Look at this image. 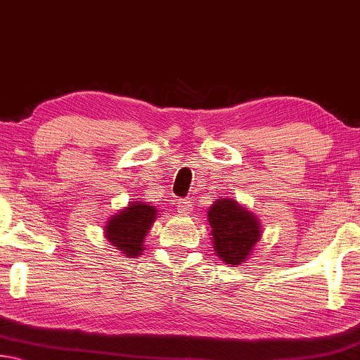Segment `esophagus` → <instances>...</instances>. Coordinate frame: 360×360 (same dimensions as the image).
Listing matches in <instances>:
<instances>
[{
	"mask_svg": "<svg viewBox=\"0 0 360 360\" xmlns=\"http://www.w3.org/2000/svg\"><path fill=\"white\" fill-rule=\"evenodd\" d=\"M179 212H181V214L193 212V199L191 198L179 199Z\"/></svg>",
	"mask_w": 360,
	"mask_h": 360,
	"instance_id": "1",
	"label": "esophagus"
}]
</instances>
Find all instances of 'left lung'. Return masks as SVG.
Here are the masks:
<instances>
[{
	"label": "left lung",
	"instance_id": "8db88e82",
	"mask_svg": "<svg viewBox=\"0 0 360 360\" xmlns=\"http://www.w3.org/2000/svg\"><path fill=\"white\" fill-rule=\"evenodd\" d=\"M207 222L212 229L215 254L225 264L238 265L245 261L261 238L256 215L230 198L217 199L209 207Z\"/></svg>",
	"mask_w": 360,
	"mask_h": 360
}]
</instances>
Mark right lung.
I'll return each instance as SVG.
<instances>
[{
    "instance_id": "add662e5",
    "label": "right lung",
    "mask_w": 360,
    "mask_h": 360,
    "mask_svg": "<svg viewBox=\"0 0 360 360\" xmlns=\"http://www.w3.org/2000/svg\"><path fill=\"white\" fill-rule=\"evenodd\" d=\"M156 207L143 202H131L129 207L109 219L106 236L127 257H135L143 251V240L156 219Z\"/></svg>"
}]
</instances>
